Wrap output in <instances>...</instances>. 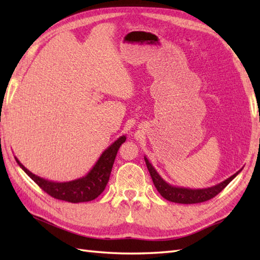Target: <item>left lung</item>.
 <instances>
[{"instance_id":"obj_1","label":"left lung","mask_w":260,"mask_h":260,"mask_svg":"<svg viewBox=\"0 0 260 260\" xmlns=\"http://www.w3.org/2000/svg\"><path fill=\"white\" fill-rule=\"evenodd\" d=\"M144 159H145L148 172H150L151 178L153 180V183L155 185L159 194L171 202L182 203V204L201 203L214 198L218 193L221 192L224 187L240 173L241 171L239 170L238 172L235 173L234 175H231L227 180H224L221 182V183L215 184L213 186L206 187V189H189V187H180V186L171 185L167 181L163 180L162 176L156 172V170L154 169V167L150 163V161H148L146 156H144Z\"/></svg>"}]
</instances>
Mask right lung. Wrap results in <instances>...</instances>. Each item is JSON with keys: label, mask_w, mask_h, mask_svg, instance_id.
<instances>
[{"label": "right lung", "mask_w": 260, "mask_h": 260, "mask_svg": "<svg viewBox=\"0 0 260 260\" xmlns=\"http://www.w3.org/2000/svg\"><path fill=\"white\" fill-rule=\"evenodd\" d=\"M125 141L126 136H120L103 152L96 164L85 176L68 182H54L40 178L30 172L16 157L15 161L43 191L52 198L71 203L88 202L96 199L105 190L112 172L115 157L117 155L120 145Z\"/></svg>", "instance_id": "1"}]
</instances>
